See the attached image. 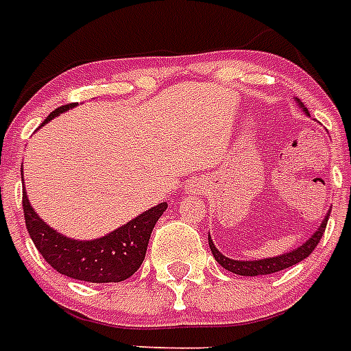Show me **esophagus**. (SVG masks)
Here are the masks:
<instances>
[{"label":"esophagus","mask_w":351,"mask_h":351,"mask_svg":"<svg viewBox=\"0 0 351 351\" xmlns=\"http://www.w3.org/2000/svg\"><path fill=\"white\" fill-rule=\"evenodd\" d=\"M197 189H199V186H197Z\"/></svg>","instance_id":"34e87169"}]
</instances>
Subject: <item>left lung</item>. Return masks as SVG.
Masks as SVG:
<instances>
[{"label": "left lung", "instance_id": "1", "mask_svg": "<svg viewBox=\"0 0 351 351\" xmlns=\"http://www.w3.org/2000/svg\"><path fill=\"white\" fill-rule=\"evenodd\" d=\"M297 105L301 108L306 116L308 114V108H304L301 101L297 99ZM328 217H330V212L324 215V219L322 223L319 224V228L313 232L308 241H304L301 246H297L295 250H290L287 254H281V255H274V257H263V259H255V261H237V259H230L226 255L221 254L217 248H215L214 241L210 237L208 234V245H210V250L214 254L215 261L223 266L224 270L232 271V274H237V276H246V277H254V276H268V274H276V271H281L285 268H290V266L297 265V263H301L308 257V255L312 254L315 250V246L319 245V241H321L322 234H324V228H326V223H328Z\"/></svg>", "mask_w": 351, "mask_h": 351}]
</instances>
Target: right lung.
I'll return each instance as SVG.
<instances>
[{
	"mask_svg": "<svg viewBox=\"0 0 351 351\" xmlns=\"http://www.w3.org/2000/svg\"><path fill=\"white\" fill-rule=\"evenodd\" d=\"M74 106L75 103H70L56 108L41 127ZM167 206V203L156 204L97 239H72L45 223L23 192L25 223L39 254L56 271L86 282H121L134 276L143 265L150 234Z\"/></svg>",
	"mask_w": 351,
	"mask_h": 351,
	"instance_id": "add662e5",
	"label": "right lung"
}]
</instances>
